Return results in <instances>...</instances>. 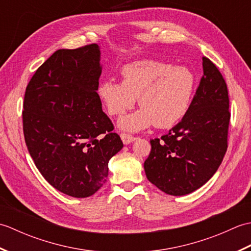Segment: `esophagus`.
<instances>
[{
    "label": "esophagus",
    "mask_w": 251,
    "mask_h": 251,
    "mask_svg": "<svg viewBox=\"0 0 251 251\" xmlns=\"http://www.w3.org/2000/svg\"><path fill=\"white\" fill-rule=\"evenodd\" d=\"M121 139L124 145H129V143L134 142L136 140V138L131 135L128 134H121Z\"/></svg>",
    "instance_id": "obj_1"
}]
</instances>
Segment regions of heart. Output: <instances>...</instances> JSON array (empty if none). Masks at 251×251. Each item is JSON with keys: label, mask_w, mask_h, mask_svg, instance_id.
Wrapping results in <instances>:
<instances>
[{"label": "heart", "mask_w": 251, "mask_h": 251, "mask_svg": "<svg viewBox=\"0 0 251 251\" xmlns=\"http://www.w3.org/2000/svg\"><path fill=\"white\" fill-rule=\"evenodd\" d=\"M122 81L106 78L97 94L106 113L121 115L135 105L141 108L122 116L119 126L128 131L151 125L168 128L182 119L193 99L196 77L189 68L158 60H138L121 69Z\"/></svg>", "instance_id": "obj_1"}]
</instances>
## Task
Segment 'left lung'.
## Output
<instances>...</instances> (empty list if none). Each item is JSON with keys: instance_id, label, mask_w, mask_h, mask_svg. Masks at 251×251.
I'll use <instances>...</instances> for the list:
<instances>
[{"instance_id": "left-lung-1", "label": "left lung", "mask_w": 251, "mask_h": 251, "mask_svg": "<svg viewBox=\"0 0 251 251\" xmlns=\"http://www.w3.org/2000/svg\"><path fill=\"white\" fill-rule=\"evenodd\" d=\"M202 71L188 112L167 135L150 140L152 149L143 165L148 180L169 195H185L204 185L227 149L231 113L226 83L206 57Z\"/></svg>"}]
</instances>
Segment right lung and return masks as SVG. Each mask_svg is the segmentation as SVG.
<instances>
[{
	"label": "right lung",
	"instance_id": "right-lung-1",
	"mask_svg": "<svg viewBox=\"0 0 251 251\" xmlns=\"http://www.w3.org/2000/svg\"><path fill=\"white\" fill-rule=\"evenodd\" d=\"M101 71L97 44L58 50L25 88L23 125L30 155L47 182L77 199L105 183L110 158L123 148L97 94Z\"/></svg>",
	"mask_w": 251,
	"mask_h": 251
}]
</instances>
